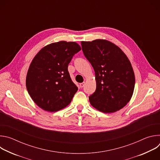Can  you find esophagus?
Here are the masks:
<instances>
[{
    "label": "esophagus",
    "instance_id": "34e87169",
    "mask_svg": "<svg viewBox=\"0 0 160 160\" xmlns=\"http://www.w3.org/2000/svg\"><path fill=\"white\" fill-rule=\"evenodd\" d=\"M84 85H85V82H82V83H80V88H83L84 87Z\"/></svg>",
    "mask_w": 160,
    "mask_h": 160
}]
</instances>
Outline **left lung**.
I'll return each mask as SVG.
<instances>
[{
  "label": "left lung",
  "mask_w": 160,
  "mask_h": 160,
  "mask_svg": "<svg viewBox=\"0 0 160 160\" xmlns=\"http://www.w3.org/2000/svg\"><path fill=\"white\" fill-rule=\"evenodd\" d=\"M85 57L92 66L96 89L89 96L90 102L99 111L114 112L130 100L135 87V75L125 53L106 40L82 42Z\"/></svg>",
  "instance_id": "1"
}]
</instances>
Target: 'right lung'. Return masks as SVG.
<instances>
[{
    "instance_id": "right-lung-1",
    "label": "right lung",
    "mask_w": 160,
    "mask_h": 160,
    "mask_svg": "<svg viewBox=\"0 0 160 160\" xmlns=\"http://www.w3.org/2000/svg\"><path fill=\"white\" fill-rule=\"evenodd\" d=\"M80 50L76 42L61 41L44 47L32 60L26 86L33 101L43 110L55 112L71 102L78 87L68 67Z\"/></svg>"
}]
</instances>
